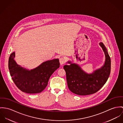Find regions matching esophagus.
Masks as SVG:
<instances>
[{
	"label": "esophagus",
	"mask_w": 123,
	"mask_h": 123,
	"mask_svg": "<svg viewBox=\"0 0 123 123\" xmlns=\"http://www.w3.org/2000/svg\"><path fill=\"white\" fill-rule=\"evenodd\" d=\"M59 62L61 65H64L66 63V59L65 58V57H61L59 58Z\"/></svg>",
	"instance_id": "obj_1"
}]
</instances>
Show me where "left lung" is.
<instances>
[{
    "label": "left lung",
    "mask_w": 123,
    "mask_h": 123,
    "mask_svg": "<svg viewBox=\"0 0 123 123\" xmlns=\"http://www.w3.org/2000/svg\"><path fill=\"white\" fill-rule=\"evenodd\" d=\"M99 45L105 55V64L92 74L85 73L80 67L74 64L64 66L68 88L74 93L79 95L95 93L107 81L110 73L111 59L104 44L100 43Z\"/></svg>",
    "instance_id": "obj_1"
}]
</instances>
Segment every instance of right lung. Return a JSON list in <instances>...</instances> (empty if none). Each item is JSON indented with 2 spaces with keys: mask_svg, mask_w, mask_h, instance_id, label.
Returning a JSON list of instances; mask_svg holds the SVG:
<instances>
[{
  "mask_svg": "<svg viewBox=\"0 0 123 123\" xmlns=\"http://www.w3.org/2000/svg\"><path fill=\"white\" fill-rule=\"evenodd\" d=\"M14 52L9 58L8 68L14 84L21 91L27 93H37L44 90L50 76L59 68L58 59L48 60L33 70H27L18 65L14 58Z\"/></svg>",
  "mask_w": 123,
  "mask_h": 123,
  "instance_id": "right-lung-1",
  "label": "right lung"
}]
</instances>
